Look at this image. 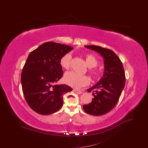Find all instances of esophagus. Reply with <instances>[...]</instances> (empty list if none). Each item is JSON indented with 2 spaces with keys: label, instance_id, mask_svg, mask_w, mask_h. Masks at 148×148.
<instances>
[{
  "label": "esophagus",
  "instance_id": "1",
  "mask_svg": "<svg viewBox=\"0 0 148 148\" xmlns=\"http://www.w3.org/2000/svg\"><path fill=\"white\" fill-rule=\"evenodd\" d=\"M73 91L75 92L77 94H78V95H80V94L82 93V91L78 90V89H73Z\"/></svg>",
  "mask_w": 148,
  "mask_h": 148
}]
</instances>
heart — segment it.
<instances>
[{"mask_svg": "<svg viewBox=\"0 0 148 148\" xmlns=\"http://www.w3.org/2000/svg\"><path fill=\"white\" fill-rule=\"evenodd\" d=\"M85 60L89 68L91 69L96 67L99 63L97 58L92 54L85 56ZM71 62V54L70 53H66L60 59V64L62 68L68 70L70 68ZM90 73L94 78H98L100 77V72L96 69H91ZM64 81L71 87L79 88L88 85L89 83V78L86 75H79L75 71H69L65 73Z\"/></svg>", "mask_w": 148, "mask_h": 148, "instance_id": "obj_1", "label": "heart"}]
</instances>
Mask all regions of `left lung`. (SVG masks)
Wrapping results in <instances>:
<instances>
[{"instance_id":"obj_1","label":"left lung","mask_w":148,"mask_h":148,"mask_svg":"<svg viewBox=\"0 0 148 148\" xmlns=\"http://www.w3.org/2000/svg\"><path fill=\"white\" fill-rule=\"evenodd\" d=\"M96 51L104 58V72L99 82L88 89L94 90L92 102L84 105L85 112L101 115L109 112L117 104L125 83V74L122 62L110 49L97 46H85Z\"/></svg>"}]
</instances>
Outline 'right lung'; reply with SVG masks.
<instances>
[{"label": "right lung", "instance_id": "1", "mask_svg": "<svg viewBox=\"0 0 148 148\" xmlns=\"http://www.w3.org/2000/svg\"><path fill=\"white\" fill-rule=\"evenodd\" d=\"M73 49L47 42L29 53L22 70L21 83L25 100L36 112H56L63 106V95L72 91L69 86L56 83L63 75L60 59Z\"/></svg>", "mask_w": 148, "mask_h": 148}]
</instances>
